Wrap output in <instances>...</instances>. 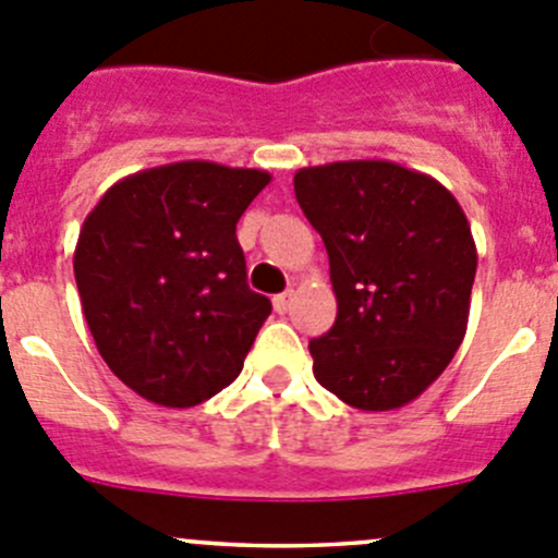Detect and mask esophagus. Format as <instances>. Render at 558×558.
Instances as JSON below:
<instances>
[{"label": "esophagus", "mask_w": 558, "mask_h": 558, "mask_svg": "<svg viewBox=\"0 0 558 558\" xmlns=\"http://www.w3.org/2000/svg\"><path fill=\"white\" fill-rule=\"evenodd\" d=\"M290 304H293V290H288V293L274 295V310L279 312V315H284V312L290 310Z\"/></svg>", "instance_id": "34e87169"}]
</instances>
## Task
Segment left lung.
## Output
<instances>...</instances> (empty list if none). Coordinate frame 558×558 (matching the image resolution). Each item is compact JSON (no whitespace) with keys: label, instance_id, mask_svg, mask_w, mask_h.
Instances as JSON below:
<instances>
[{"label":"left lung","instance_id":"left-lung-1","mask_svg":"<svg viewBox=\"0 0 558 558\" xmlns=\"http://www.w3.org/2000/svg\"><path fill=\"white\" fill-rule=\"evenodd\" d=\"M295 199L328 252L337 320L312 339L315 378L359 411L416 400L469 326L476 246L452 191L395 161L295 172Z\"/></svg>","mask_w":558,"mask_h":558}]
</instances>
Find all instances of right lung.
Instances as JSON below:
<instances>
[{
  "instance_id": "1",
  "label": "right lung",
  "mask_w": 558,
  "mask_h": 558,
  "mask_svg": "<svg viewBox=\"0 0 558 558\" xmlns=\"http://www.w3.org/2000/svg\"><path fill=\"white\" fill-rule=\"evenodd\" d=\"M263 169L178 161L117 180L78 232L84 320L111 373L145 400L191 408L241 375L270 315L246 284L235 225Z\"/></svg>"
}]
</instances>
